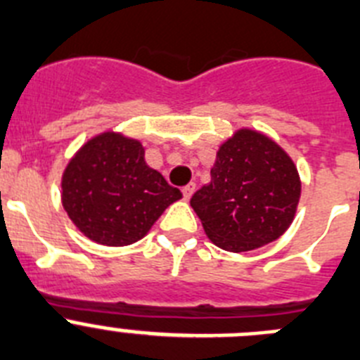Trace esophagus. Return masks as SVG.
<instances>
[{"label":"esophagus","mask_w":360,"mask_h":360,"mask_svg":"<svg viewBox=\"0 0 360 360\" xmlns=\"http://www.w3.org/2000/svg\"><path fill=\"white\" fill-rule=\"evenodd\" d=\"M193 191H195V183H190L183 188V195L184 200H190V197L193 195Z\"/></svg>","instance_id":"obj_1"}]
</instances>
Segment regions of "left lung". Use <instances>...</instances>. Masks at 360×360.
<instances>
[{"label":"left lung","mask_w":360,"mask_h":360,"mask_svg":"<svg viewBox=\"0 0 360 360\" xmlns=\"http://www.w3.org/2000/svg\"><path fill=\"white\" fill-rule=\"evenodd\" d=\"M300 190L286 150L259 131L238 129L218 149L211 183L197 190L190 204L217 247L248 252L286 233Z\"/></svg>","instance_id":"left-lung-1"}]
</instances>
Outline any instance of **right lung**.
Segmentation results:
<instances>
[{
    "mask_svg": "<svg viewBox=\"0 0 360 360\" xmlns=\"http://www.w3.org/2000/svg\"><path fill=\"white\" fill-rule=\"evenodd\" d=\"M143 156L139 140L106 131L69 161L62 176V204L89 240L106 247L142 240L161 213L183 197Z\"/></svg>",
    "mask_w": 360,
    "mask_h": 360,
    "instance_id": "obj_1",
    "label": "right lung"
}]
</instances>
